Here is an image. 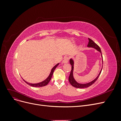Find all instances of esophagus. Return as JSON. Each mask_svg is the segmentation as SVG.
I'll return each mask as SVG.
<instances>
[{
  "label": "esophagus",
  "instance_id": "esophagus-1",
  "mask_svg": "<svg viewBox=\"0 0 121 121\" xmlns=\"http://www.w3.org/2000/svg\"><path fill=\"white\" fill-rule=\"evenodd\" d=\"M69 60V57L68 56H65L64 57V58L63 60V63H68Z\"/></svg>",
  "mask_w": 121,
  "mask_h": 121
}]
</instances>
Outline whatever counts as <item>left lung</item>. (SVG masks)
Wrapping results in <instances>:
<instances>
[{
	"mask_svg": "<svg viewBox=\"0 0 121 121\" xmlns=\"http://www.w3.org/2000/svg\"><path fill=\"white\" fill-rule=\"evenodd\" d=\"M88 40H89V42H88V44L87 46L89 47H93V48L97 50L98 52H99L101 54V57L102 58V62H103V58H102L101 51L100 47H99V46L98 45H97L91 39L88 38ZM69 63H70V64L72 65V69L71 71L70 74H69V82L70 83V84L73 86H74L76 88H87V87L90 86L91 85H92V84L97 80L98 77L99 76L100 74H101V71H102V69H101L100 73H99V74H98V76L94 80H93L92 81H91L89 83H86V84H80L76 81V80L74 78V77H73V70H74V61H73V60L72 59H70V60H69Z\"/></svg>",
	"mask_w": 121,
	"mask_h": 121,
	"instance_id": "8db88e82",
	"label": "left lung"
}]
</instances>
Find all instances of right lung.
Listing matches in <instances>:
<instances>
[{"mask_svg":"<svg viewBox=\"0 0 121 121\" xmlns=\"http://www.w3.org/2000/svg\"><path fill=\"white\" fill-rule=\"evenodd\" d=\"M59 65V63L56 64L55 66L52 69V71H51V72L50 73V74L49 75V76L47 77V79H46L44 81H43L41 82H40V83H36V84H31V83H29L26 81H25V80H24V81L27 84H28V85H29L30 86H31L32 87H43V86H45L46 85H47V84H48V83L49 82V81H50L51 79H52V75H53V73L54 72V69H56V68L57 67V65Z\"/></svg>","mask_w":121,"mask_h":121,"instance_id":"obj_1","label":"right lung"}]
</instances>
